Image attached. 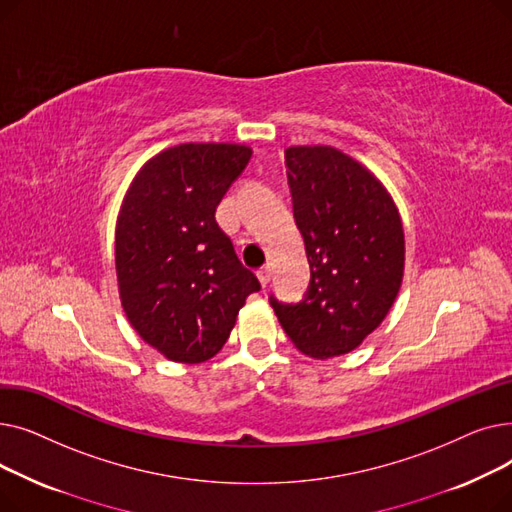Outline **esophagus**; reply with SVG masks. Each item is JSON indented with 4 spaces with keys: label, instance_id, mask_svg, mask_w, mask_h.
<instances>
[{
    "label": "esophagus",
    "instance_id": "obj_1",
    "mask_svg": "<svg viewBox=\"0 0 512 512\" xmlns=\"http://www.w3.org/2000/svg\"><path fill=\"white\" fill-rule=\"evenodd\" d=\"M257 278H259L261 286L270 284V280H272V267H270V265H263L261 270H257Z\"/></svg>",
    "mask_w": 512,
    "mask_h": 512
}]
</instances>
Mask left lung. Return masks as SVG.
I'll use <instances>...</instances> for the list:
<instances>
[{
  "label": "left lung",
  "mask_w": 512,
  "mask_h": 512,
  "mask_svg": "<svg viewBox=\"0 0 512 512\" xmlns=\"http://www.w3.org/2000/svg\"><path fill=\"white\" fill-rule=\"evenodd\" d=\"M284 157L311 282L301 303H270L301 353L340 357L355 351L394 305L405 232L384 184L351 155L305 145L288 147Z\"/></svg>",
  "instance_id": "8db88e82"
}]
</instances>
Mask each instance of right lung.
Instances as JSON below:
<instances>
[{
  "label": "right lung",
  "mask_w": 512,
  "mask_h": 512,
  "mask_svg": "<svg viewBox=\"0 0 512 512\" xmlns=\"http://www.w3.org/2000/svg\"><path fill=\"white\" fill-rule=\"evenodd\" d=\"M251 147L184 143L134 176L116 224L124 313L139 336L176 363H203L226 344L240 307L261 288L240 263L215 209Z\"/></svg>",
  "instance_id": "right-lung-1"
}]
</instances>
